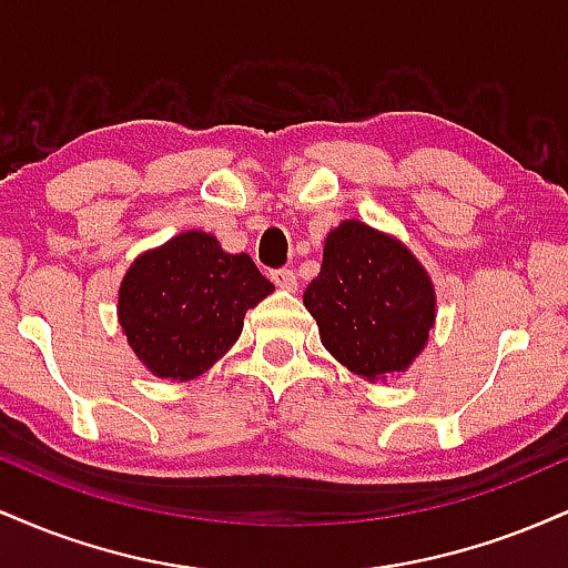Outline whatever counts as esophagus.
<instances>
[{
  "instance_id": "esophagus-1",
  "label": "esophagus",
  "mask_w": 568,
  "mask_h": 568,
  "mask_svg": "<svg viewBox=\"0 0 568 568\" xmlns=\"http://www.w3.org/2000/svg\"><path fill=\"white\" fill-rule=\"evenodd\" d=\"M270 277H272V283L283 291H296V285H298V277L293 270H272Z\"/></svg>"
}]
</instances>
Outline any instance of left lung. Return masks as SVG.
I'll return each mask as SVG.
<instances>
[{
	"mask_svg": "<svg viewBox=\"0 0 568 568\" xmlns=\"http://www.w3.org/2000/svg\"><path fill=\"white\" fill-rule=\"evenodd\" d=\"M323 347L342 366L376 382L400 374L425 349L435 323V288L400 240L363 221L328 232L321 275L304 291Z\"/></svg>",
	"mask_w": 568,
	"mask_h": 568,
	"instance_id": "8db88e82",
	"label": "left lung"
}]
</instances>
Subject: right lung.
Segmentation results:
<instances>
[{
  "label": "right lung",
  "instance_id": "add662e5",
  "mask_svg": "<svg viewBox=\"0 0 568 568\" xmlns=\"http://www.w3.org/2000/svg\"><path fill=\"white\" fill-rule=\"evenodd\" d=\"M272 291L247 253H226L213 234L192 230L130 264L116 315L143 366L189 382L237 342L245 312Z\"/></svg>",
  "mask_w": 568,
  "mask_h": 568
}]
</instances>
